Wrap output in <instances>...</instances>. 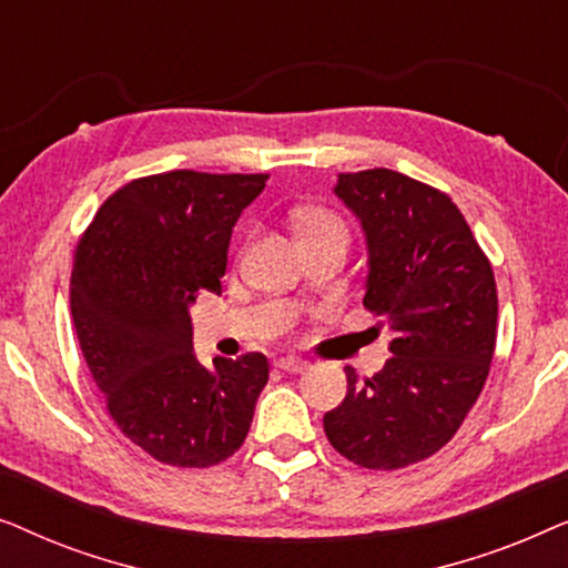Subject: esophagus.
<instances>
[{
  "instance_id": "obj_1",
  "label": "esophagus",
  "mask_w": 568,
  "mask_h": 568,
  "mask_svg": "<svg viewBox=\"0 0 568 568\" xmlns=\"http://www.w3.org/2000/svg\"><path fill=\"white\" fill-rule=\"evenodd\" d=\"M276 367L282 372H290V375H300V372H305L310 364L302 362V359H292V356H286V359H278Z\"/></svg>"
}]
</instances>
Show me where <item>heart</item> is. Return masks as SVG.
I'll list each match as a JSON object with an SVG mask.
<instances>
[{
	"label": "heart",
	"mask_w": 568,
	"mask_h": 568,
	"mask_svg": "<svg viewBox=\"0 0 568 568\" xmlns=\"http://www.w3.org/2000/svg\"><path fill=\"white\" fill-rule=\"evenodd\" d=\"M331 230H346L344 220H341L338 214H333L331 209L313 206V209H305V212L297 214L300 237L321 235V232H331Z\"/></svg>",
	"instance_id": "heart-1"
}]
</instances>
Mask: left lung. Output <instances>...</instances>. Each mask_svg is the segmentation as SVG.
<instances>
[{
    "mask_svg": "<svg viewBox=\"0 0 568 568\" xmlns=\"http://www.w3.org/2000/svg\"><path fill=\"white\" fill-rule=\"evenodd\" d=\"M338 199L369 247L364 307L385 317L393 356L375 377L346 367L325 437L359 468L398 470L439 453L476 406L496 346V282L445 191L387 168L341 173Z\"/></svg>",
    "mask_w": 568,
    "mask_h": 568,
    "instance_id": "8db88e82",
    "label": "left lung"
}]
</instances>
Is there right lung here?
<instances>
[{
  "mask_svg": "<svg viewBox=\"0 0 568 568\" xmlns=\"http://www.w3.org/2000/svg\"><path fill=\"white\" fill-rule=\"evenodd\" d=\"M268 175L170 170L103 201L72 266V321L115 426L158 463L212 468L240 449L268 359L193 352L189 305L222 292L237 216Z\"/></svg>",
  "mask_w": 568,
  "mask_h": 568,
  "instance_id": "right-lung-1",
  "label": "right lung"
}]
</instances>
